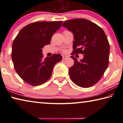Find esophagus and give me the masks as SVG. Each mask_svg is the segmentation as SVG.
Wrapping results in <instances>:
<instances>
[{
  "instance_id": "esophagus-1",
  "label": "esophagus",
  "mask_w": 123,
  "mask_h": 123,
  "mask_svg": "<svg viewBox=\"0 0 123 123\" xmlns=\"http://www.w3.org/2000/svg\"><path fill=\"white\" fill-rule=\"evenodd\" d=\"M67 58H68V56H65V55H63V56H62V59H63V60L67 59Z\"/></svg>"
}]
</instances>
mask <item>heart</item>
Wrapping results in <instances>:
<instances>
[{
    "mask_svg": "<svg viewBox=\"0 0 123 123\" xmlns=\"http://www.w3.org/2000/svg\"><path fill=\"white\" fill-rule=\"evenodd\" d=\"M66 51V50H64V51Z\"/></svg>",
    "mask_w": 123,
    "mask_h": 123,
    "instance_id": "heart-1",
    "label": "heart"
}]
</instances>
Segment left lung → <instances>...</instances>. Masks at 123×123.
Returning a JSON list of instances; mask_svg holds the SVG:
<instances>
[{
  "instance_id": "1",
  "label": "left lung",
  "mask_w": 123,
  "mask_h": 123,
  "mask_svg": "<svg viewBox=\"0 0 123 123\" xmlns=\"http://www.w3.org/2000/svg\"><path fill=\"white\" fill-rule=\"evenodd\" d=\"M62 26L74 35L71 54L74 64L69 69L70 78L77 86L90 87L97 82L109 66L110 44L106 35L100 27L84 18L67 20ZM84 55L78 62L74 54Z\"/></svg>"
}]
</instances>
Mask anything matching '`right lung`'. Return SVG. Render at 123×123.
<instances>
[{
	"instance_id": "obj_1",
	"label": "right lung",
	"mask_w": 123,
	"mask_h": 123,
	"mask_svg": "<svg viewBox=\"0 0 123 123\" xmlns=\"http://www.w3.org/2000/svg\"><path fill=\"white\" fill-rule=\"evenodd\" d=\"M62 21L36 22L23 28L12 46V60L19 76L32 86H39L50 78L54 66L62 56L54 54L43 59L42 48L50 43L53 35Z\"/></svg>"
}]
</instances>
